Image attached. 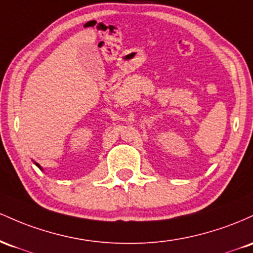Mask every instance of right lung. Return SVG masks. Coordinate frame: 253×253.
Listing matches in <instances>:
<instances>
[{
	"label": "right lung",
	"instance_id": "obj_1",
	"mask_svg": "<svg viewBox=\"0 0 253 253\" xmlns=\"http://www.w3.org/2000/svg\"><path fill=\"white\" fill-rule=\"evenodd\" d=\"M35 164H36V166H37V167H38V169H42V167L41 166V165H39L38 163H35Z\"/></svg>",
	"mask_w": 253,
	"mask_h": 253
}]
</instances>
